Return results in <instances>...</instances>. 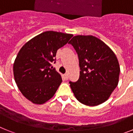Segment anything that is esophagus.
<instances>
[{"label":"esophagus","mask_w":133,"mask_h":133,"mask_svg":"<svg viewBox=\"0 0 133 133\" xmlns=\"http://www.w3.org/2000/svg\"><path fill=\"white\" fill-rule=\"evenodd\" d=\"M64 78L65 80H67L68 78H69V75H68V74H65V75H64Z\"/></svg>","instance_id":"esophagus-1"}]
</instances>
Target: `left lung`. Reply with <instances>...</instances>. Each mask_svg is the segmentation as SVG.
Listing matches in <instances>:
<instances>
[{"instance_id": "left-lung-1", "label": "left lung", "mask_w": 133, "mask_h": 133, "mask_svg": "<svg viewBox=\"0 0 133 133\" xmlns=\"http://www.w3.org/2000/svg\"><path fill=\"white\" fill-rule=\"evenodd\" d=\"M69 43L77 53L81 70L78 81L69 82L75 97L88 106L102 104L118 84L117 56L104 42L91 35L75 36Z\"/></svg>"}]
</instances>
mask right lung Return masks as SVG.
Instances as JSON below:
<instances>
[{
    "label": "right lung",
    "instance_id": "1",
    "mask_svg": "<svg viewBox=\"0 0 133 133\" xmlns=\"http://www.w3.org/2000/svg\"><path fill=\"white\" fill-rule=\"evenodd\" d=\"M72 35L46 31L21 48L13 64L15 82L32 103L41 104L52 98L62 83L61 75L51 67L56 51L67 44Z\"/></svg>",
    "mask_w": 133,
    "mask_h": 133
}]
</instances>
